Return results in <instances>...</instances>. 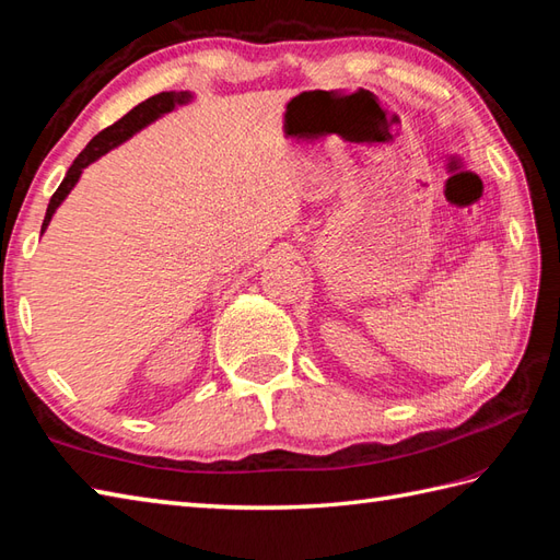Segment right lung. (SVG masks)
<instances>
[{
    "mask_svg": "<svg viewBox=\"0 0 560 560\" xmlns=\"http://www.w3.org/2000/svg\"><path fill=\"white\" fill-rule=\"evenodd\" d=\"M185 101H189V93H187V91H177V93H175V91H163V93H156V96H151V98H147L144 103H139L137 108L129 110V113H127L125 117H120V120H117L115 125L105 127L103 132H98L96 137H93V139L89 141V144H86V149H83V151L79 153V156L74 159V163H71V168L67 171L62 185L57 187V192L52 195L50 205H47L45 221H43L40 233L47 229V223H50L55 209H57L59 205H62V199L71 192V187L77 185L81 171L86 168L89 163L101 159L103 153H108V151L115 149L117 144H122V141H125L127 137H132V135L137 132V129L147 127L149 122L156 120L159 115L173 110L175 105H180V103H185Z\"/></svg>",
    "mask_w": 560,
    "mask_h": 560,
    "instance_id": "right-lung-1",
    "label": "right lung"
}]
</instances>
